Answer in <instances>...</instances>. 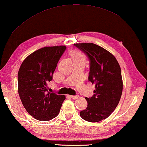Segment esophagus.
I'll use <instances>...</instances> for the list:
<instances>
[{"instance_id":"34e87169","label":"esophagus","mask_w":147,"mask_h":147,"mask_svg":"<svg viewBox=\"0 0 147 147\" xmlns=\"http://www.w3.org/2000/svg\"><path fill=\"white\" fill-rule=\"evenodd\" d=\"M70 97H71L72 99H77V98H78L79 97V96H78V95H74V96L71 95V96H70Z\"/></svg>"}]
</instances>
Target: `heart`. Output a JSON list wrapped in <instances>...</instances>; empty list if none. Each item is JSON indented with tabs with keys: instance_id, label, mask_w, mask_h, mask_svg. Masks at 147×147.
Wrapping results in <instances>:
<instances>
[{
	"instance_id": "obj_1",
	"label": "heart",
	"mask_w": 147,
	"mask_h": 147,
	"mask_svg": "<svg viewBox=\"0 0 147 147\" xmlns=\"http://www.w3.org/2000/svg\"><path fill=\"white\" fill-rule=\"evenodd\" d=\"M71 56L73 60H79V59H85L84 56L80 52L78 51H73L71 53Z\"/></svg>"
}]
</instances>
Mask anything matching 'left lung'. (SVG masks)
Here are the masks:
<instances>
[{
  "label": "left lung",
  "mask_w": 147,
  "mask_h": 147,
  "mask_svg": "<svg viewBox=\"0 0 147 147\" xmlns=\"http://www.w3.org/2000/svg\"><path fill=\"white\" fill-rule=\"evenodd\" d=\"M74 45L88 57V80L95 84L93 96L86 97L88 107L80 115L91 123L102 121L115 110L121 97L123 80L120 65L112 54L97 45L85 43Z\"/></svg>",
  "instance_id": "1"
}]
</instances>
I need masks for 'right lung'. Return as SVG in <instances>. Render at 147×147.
<instances>
[{"label":"right lung","mask_w":147,"mask_h":147,"mask_svg":"<svg viewBox=\"0 0 147 147\" xmlns=\"http://www.w3.org/2000/svg\"><path fill=\"white\" fill-rule=\"evenodd\" d=\"M65 46L45 47L27 57L18 72V92L23 105L30 115L41 121H50L58 115L65 96L48 91L57 63Z\"/></svg>","instance_id":"obj_1"}]
</instances>
